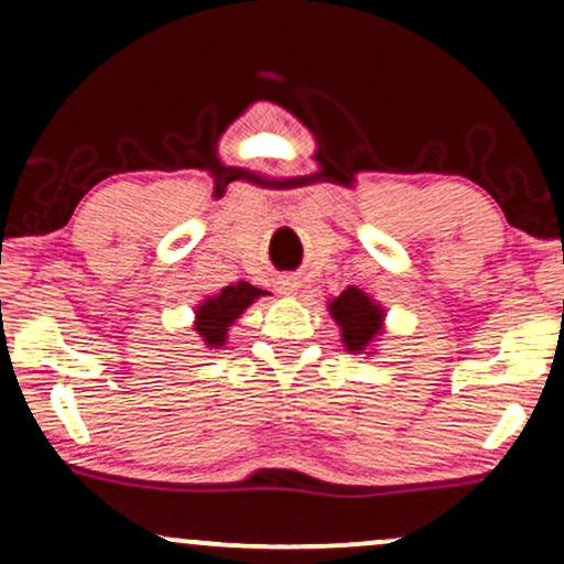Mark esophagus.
I'll return each instance as SVG.
<instances>
[{"label": "esophagus", "mask_w": 564, "mask_h": 564, "mask_svg": "<svg viewBox=\"0 0 564 564\" xmlns=\"http://www.w3.org/2000/svg\"><path fill=\"white\" fill-rule=\"evenodd\" d=\"M276 284H280V290L284 292V295H295V292L300 290L297 276H282V280L276 282Z\"/></svg>", "instance_id": "34e87169"}]
</instances>
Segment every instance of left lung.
<instances>
[{"label": "left lung", "mask_w": 564, "mask_h": 564, "mask_svg": "<svg viewBox=\"0 0 564 564\" xmlns=\"http://www.w3.org/2000/svg\"><path fill=\"white\" fill-rule=\"evenodd\" d=\"M334 321L341 326L344 344L349 351H359L380 334L382 311L375 305L365 292L357 288H346L334 303L328 305Z\"/></svg>", "instance_id": "8db88e82"}]
</instances>
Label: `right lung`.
<instances>
[{"instance_id": "obj_1", "label": "right lung", "mask_w": 564, "mask_h": 564, "mask_svg": "<svg viewBox=\"0 0 564 564\" xmlns=\"http://www.w3.org/2000/svg\"><path fill=\"white\" fill-rule=\"evenodd\" d=\"M259 295H264L259 288L249 282L230 284L223 288L220 295H215L197 307V323L195 330L203 336L207 346H223L226 344V330L246 307H249Z\"/></svg>"}]
</instances>
